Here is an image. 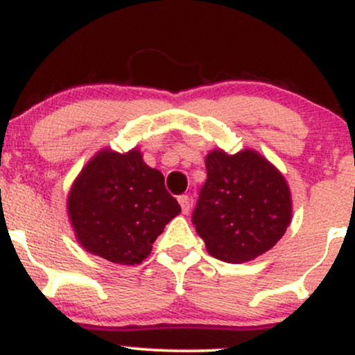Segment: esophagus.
Segmentation results:
<instances>
[{"label":"esophagus","mask_w":355,"mask_h":355,"mask_svg":"<svg viewBox=\"0 0 355 355\" xmlns=\"http://www.w3.org/2000/svg\"><path fill=\"white\" fill-rule=\"evenodd\" d=\"M178 203H180L183 214H189L191 209V200L189 195H180V197H178Z\"/></svg>","instance_id":"34e87169"}]
</instances>
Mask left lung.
<instances>
[{
  "label": "left lung",
  "mask_w": 355,
  "mask_h": 355,
  "mask_svg": "<svg viewBox=\"0 0 355 355\" xmlns=\"http://www.w3.org/2000/svg\"><path fill=\"white\" fill-rule=\"evenodd\" d=\"M207 180L191 222L207 252L243 263L270 250L291 225L292 197L284 175L254 152L207 155Z\"/></svg>",
  "instance_id": "1"
}]
</instances>
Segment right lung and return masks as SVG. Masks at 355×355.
<instances>
[{"instance_id":"1","label":"right lung","mask_w":355,"mask_h":355,"mask_svg":"<svg viewBox=\"0 0 355 355\" xmlns=\"http://www.w3.org/2000/svg\"><path fill=\"white\" fill-rule=\"evenodd\" d=\"M180 205L165 189L160 170L140 150H101L81 170L68 195V217L85 250L108 262L133 266L152 252Z\"/></svg>"}]
</instances>
